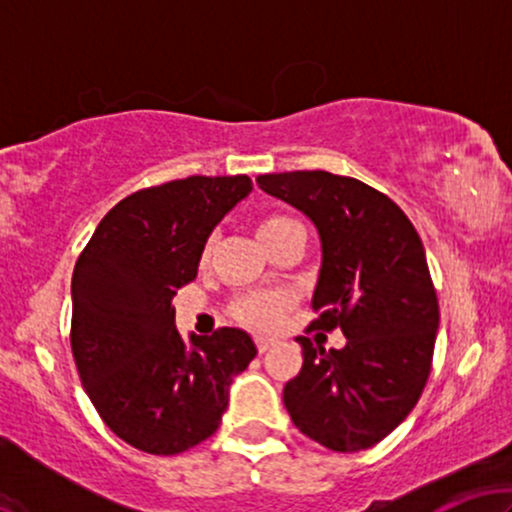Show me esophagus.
<instances>
[{"label":"esophagus","instance_id":"obj_1","mask_svg":"<svg viewBox=\"0 0 512 512\" xmlns=\"http://www.w3.org/2000/svg\"><path fill=\"white\" fill-rule=\"evenodd\" d=\"M255 346H257V351H260V354H264V351H267V349H272V346H274V339H267V337H255Z\"/></svg>","mask_w":512,"mask_h":512}]
</instances>
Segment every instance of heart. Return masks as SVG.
I'll use <instances>...</instances> for the list:
<instances>
[{
  "label": "heart",
  "mask_w": 512,
  "mask_h": 512,
  "mask_svg": "<svg viewBox=\"0 0 512 512\" xmlns=\"http://www.w3.org/2000/svg\"><path fill=\"white\" fill-rule=\"evenodd\" d=\"M298 226H301V223L291 219V216L269 214L257 221L255 231H257V238L264 243V248L272 250L274 245L291 231V228H298ZM211 252H214V240L209 238L202 248V262H209ZM293 303H296V298H293V293L289 291H250V293H243V296H238L236 301L231 303V308H228V313H231V317L238 322V325L248 327V330L274 332L284 325L286 315L291 313Z\"/></svg>",
  "instance_id": "heart-1"
}]
</instances>
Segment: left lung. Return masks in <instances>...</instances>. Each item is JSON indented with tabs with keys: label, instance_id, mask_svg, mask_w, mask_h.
<instances>
[{
	"label": "left lung",
	"instance_id": "obj_1",
	"mask_svg": "<svg viewBox=\"0 0 512 512\" xmlns=\"http://www.w3.org/2000/svg\"><path fill=\"white\" fill-rule=\"evenodd\" d=\"M301 209L322 240L310 330H342L344 349L303 346L284 404L303 436L337 452L380 443L416 407L433 366L438 296L419 233L375 187L327 170L257 178Z\"/></svg>",
	"mask_w": 512,
	"mask_h": 512
}]
</instances>
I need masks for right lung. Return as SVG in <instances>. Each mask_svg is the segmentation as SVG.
Returning <instances> with one entry per match:
<instances>
[{
    "mask_svg": "<svg viewBox=\"0 0 512 512\" xmlns=\"http://www.w3.org/2000/svg\"><path fill=\"white\" fill-rule=\"evenodd\" d=\"M252 190L248 175H190L117 202L72 276V354L105 426L149 455L214 436L228 385L257 349L236 327L190 344L173 296L197 276L209 233Z\"/></svg>",
    "mask_w": 512,
    "mask_h": 512,
    "instance_id": "right-lung-1",
    "label": "right lung"
}]
</instances>
